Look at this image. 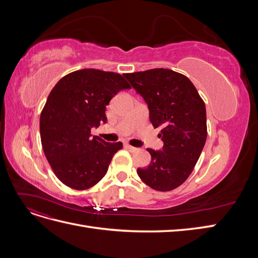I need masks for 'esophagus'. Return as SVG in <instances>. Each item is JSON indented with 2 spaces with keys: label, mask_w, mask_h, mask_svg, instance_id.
<instances>
[{
  "label": "esophagus",
  "mask_w": 258,
  "mask_h": 258,
  "mask_svg": "<svg viewBox=\"0 0 258 258\" xmlns=\"http://www.w3.org/2000/svg\"><path fill=\"white\" fill-rule=\"evenodd\" d=\"M126 147L128 148V150H130L131 152H136V151H138V148H137V147H134V146H131V145H129V144H127V145H126Z\"/></svg>",
  "instance_id": "34e87169"
}]
</instances>
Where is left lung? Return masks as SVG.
I'll list each match as a JSON object with an SVG mask.
<instances>
[{
    "label": "left lung",
    "instance_id": "left-lung-1",
    "mask_svg": "<svg viewBox=\"0 0 258 258\" xmlns=\"http://www.w3.org/2000/svg\"><path fill=\"white\" fill-rule=\"evenodd\" d=\"M123 76L144 98L153 127H162L158 135L162 151L147 148L151 165L138 169V175L155 190H173L188 178L205 146L204 100L188 77L172 70L152 69Z\"/></svg>",
    "mask_w": 258,
    "mask_h": 258
}]
</instances>
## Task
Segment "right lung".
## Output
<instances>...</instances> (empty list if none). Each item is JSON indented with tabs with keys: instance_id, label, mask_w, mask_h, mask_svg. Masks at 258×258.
Returning <instances> with one entry per match:
<instances>
[{
	"instance_id": "add662e5",
	"label": "right lung",
	"mask_w": 258,
	"mask_h": 258,
	"mask_svg": "<svg viewBox=\"0 0 258 258\" xmlns=\"http://www.w3.org/2000/svg\"><path fill=\"white\" fill-rule=\"evenodd\" d=\"M131 88L123 76L96 69L69 73L56 84L40 118L44 154L60 181L85 190L99 183L122 143H108L91 129L106 122V105L121 89Z\"/></svg>"
}]
</instances>
